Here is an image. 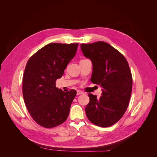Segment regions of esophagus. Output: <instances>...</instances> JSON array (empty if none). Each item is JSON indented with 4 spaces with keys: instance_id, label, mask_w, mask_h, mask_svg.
Masks as SVG:
<instances>
[{
    "instance_id": "34e87169",
    "label": "esophagus",
    "mask_w": 157,
    "mask_h": 157,
    "mask_svg": "<svg viewBox=\"0 0 157 157\" xmlns=\"http://www.w3.org/2000/svg\"><path fill=\"white\" fill-rule=\"evenodd\" d=\"M83 94V92H82V91H80V90H77V95H80V94Z\"/></svg>"
}]
</instances>
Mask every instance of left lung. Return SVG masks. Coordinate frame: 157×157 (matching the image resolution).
Listing matches in <instances>:
<instances>
[{
    "mask_svg": "<svg viewBox=\"0 0 157 157\" xmlns=\"http://www.w3.org/2000/svg\"><path fill=\"white\" fill-rule=\"evenodd\" d=\"M80 49L92 61L91 82L102 88L100 98L88 94L86 116L97 126H111L124 115L129 104L132 77L128 61L117 50L103 41L81 44Z\"/></svg>",
    "mask_w": 157,
    "mask_h": 157,
    "instance_id": "left-lung-1",
    "label": "left lung"
}]
</instances>
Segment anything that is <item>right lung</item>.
Instances as JSON below:
<instances>
[{
  "label": "right lung",
  "mask_w": 157,
  "mask_h": 157,
  "mask_svg": "<svg viewBox=\"0 0 157 157\" xmlns=\"http://www.w3.org/2000/svg\"><path fill=\"white\" fill-rule=\"evenodd\" d=\"M78 44L50 43L27 61L23 78V96L31 117L38 124L50 128L67 119L77 92H65L56 81L77 52Z\"/></svg>",
  "instance_id": "right-lung-1"
}]
</instances>
